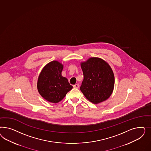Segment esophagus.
<instances>
[{"instance_id":"esophagus-1","label":"esophagus","mask_w":151,"mask_h":151,"mask_svg":"<svg viewBox=\"0 0 151 151\" xmlns=\"http://www.w3.org/2000/svg\"><path fill=\"white\" fill-rule=\"evenodd\" d=\"M73 87L74 88H78V87H79V85L77 83V84H75V85H74L73 86Z\"/></svg>"}]
</instances>
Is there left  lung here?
Returning <instances> with one entry per match:
<instances>
[{"label":"left lung","instance_id":"obj_1","mask_svg":"<svg viewBox=\"0 0 151 151\" xmlns=\"http://www.w3.org/2000/svg\"><path fill=\"white\" fill-rule=\"evenodd\" d=\"M83 80L80 87L84 96L93 104L106 100L112 94L114 85V73L104 60L91 58L81 64Z\"/></svg>","mask_w":151,"mask_h":151}]
</instances>
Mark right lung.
<instances>
[{
	"label": "right lung",
	"instance_id": "add662e5",
	"mask_svg": "<svg viewBox=\"0 0 151 151\" xmlns=\"http://www.w3.org/2000/svg\"><path fill=\"white\" fill-rule=\"evenodd\" d=\"M63 65L57 61L48 63L43 68L38 78L37 87L41 96L52 103L62 100L73 86L61 75Z\"/></svg>",
	"mask_w": 151,
	"mask_h": 151
}]
</instances>
